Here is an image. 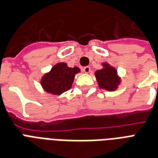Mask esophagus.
Segmentation results:
<instances>
[{
  "label": "esophagus",
  "mask_w": 158,
  "mask_h": 158,
  "mask_svg": "<svg viewBox=\"0 0 158 158\" xmlns=\"http://www.w3.org/2000/svg\"><path fill=\"white\" fill-rule=\"evenodd\" d=\"M82 71L85 73H89L90 72V67H85V68L82 69Z\"/></svg>",
  "instance_id": "obj_1"
}]
</instances>
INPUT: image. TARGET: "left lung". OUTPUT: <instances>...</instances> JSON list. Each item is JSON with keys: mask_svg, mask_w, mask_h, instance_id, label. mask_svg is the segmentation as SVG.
Returning <instances> with one entry per match:
<instances>
[{"mask_svg": "<svg viewBox=\"0 0 158 158\" xmlns=\"http://www.w3.org/2000/svg\"><path fill=\"white\" fill-rule=\"evenodd\" d=\"M101 65L103 68L95 72L99 87L108 91L116 90L121 83V78L118 75V72L108 62H103Z\"/></svg>", "mask_w": 158, "mask_h": 158, "instance_id": "obj_1", "label": "left lung"}]
</instances>
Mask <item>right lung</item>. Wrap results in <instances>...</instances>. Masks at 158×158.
<instances>
[{
    "mask_svg": "<svg viewBox=\"0 0 158 158\" xmlns=\"http://www.w3.org/2000/svg\"><path fill=\"white\" fill-rule=\"evenodd\" d=\"M81 72L78 67L69 68L66 62L55 64L48 73L43 76L40 84L47 93L52 95H62L70 90L76 74Z\"/></svg>",
    "mask_w": 158,
    "mask_h": 158,
    "instance_id": "obj_1",
    "label": "right lung"
}]
</instances>
